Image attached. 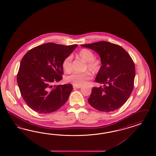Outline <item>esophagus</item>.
Segmentation results:
<instances>
[{
    "label": "esophagus",
    "mask_w": 156,
    "mask_h": 156,
    "mask_svg": "<svg viewBox=\"0 0 156 156\" xmlns=\"http://www.w3.org/2000/svg\"><path fill=\"white\" fill-rule=\"evenodd\" d=\"M73 87L76 88V89H80L81 87V86H75V85H74Z\"/></svg>",
    "instance_id": "esophagus-1"
}]
</instances>
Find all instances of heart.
I'll use <instances>...</instances> for the list:
<instances>
[{"instance_id":"b5f03b06","label":"heart","mask_w":156,"mask_h":156,"mask_svg":"<svg viewBox=\"0 0 156 156\" xmlns=\"http://www.w3.org/2000/svg\"><path fill=\"white\" fill-rule=\"evenodd\" d=\"M78 55L81 59L87 62L86 69H88L89 70L94 73H97L101 70V60L95 57V53L93 51L83 48L78 52ZM72 61L73 57L72 55H68L63 59L62 66L65 72L69 73L72 71ZM91 78L92 74L90 72H86L82 73H74L66 76V80L67 82L75 86H81L85 84L87 81L91 80Z\"/></svg>"}]
</instances>
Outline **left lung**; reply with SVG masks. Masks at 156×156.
I'll use <instances>...</instances> for the list:
<instances>
[{
  "instance_id": "8db88e82",
  "label": "left lung",
  "mask_w": 156,
  "mask_h": 156,
  "mask_svg": "<svg viewBox=\"0 0 156 156\" xmlns=\"http://www.w3.org/2000/svg\"><path fill=\"white\" fill-rule=\"evenodd\" d=\"M100 55L101 68L95 82L104 87H93L89 104L96 110L111 112L126 102L134 87L135 66L131 56L122 47L101 41L81 45Z\"/></svg>"
}]
</instances>
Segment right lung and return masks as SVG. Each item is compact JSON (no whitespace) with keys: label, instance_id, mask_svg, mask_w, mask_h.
<instances>
[{"label":"right lung","instance_id":"add662e5","mask_svg":"<svg viewBox=\"0 0 156 156\" xmlns=\"http://www.w3.org/2000/svg\"><path fill=\"white\" fill-rule=\"evenodd\" d=\"M77 45L49 42L34 47L24 55L17 73V84L23 99L32 110L49 114L66 102L73 85L53 84L62 79V61Z\"/></svg>","mask_w":156,"mask_h":156}]
</instances>
